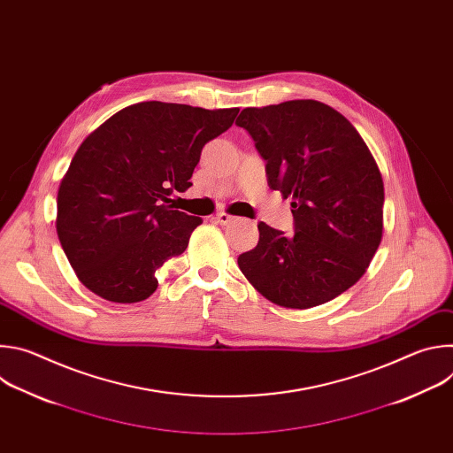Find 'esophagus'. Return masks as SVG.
Returning a JSON list of instances; mask_svg holds the SVG:
<instances>
[{
  "label": "esophagus",
  "instance_id": "esophagus-1",
  "mask_svg": "<svg viewBox=\"0 0 453 453\" xmlns=\"http://www.w3.org/2000/svg\"><path fill=\"white\" fill-rule=\"evenodd\" d=\"M213 219H215V222H219V224H222V226H227V224H231V222L234 220V217H231V215H227V213H217Z\"/></svg>",
  "mask_w": 453,
  "mask_h": 453
}]
</instances>
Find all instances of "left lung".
<instances>
[{"mask_svg": "<svg viewBox=\"0 0 453 453\" xmlns=\"http://www.w3.org/2000/svg\"><path fill=\"white\" fill-rule=\"evenodd\" d=\"M267 161L271 189L292 197L296 233L257 224L238 256L249 283L285 308H311L353 287L383 234V180L357 128L334 107L290 100L247 107L236 119Z\"/></svg>", "mask_w": 453, "mask_h": 453, "instance_id": "obj_1", "label": "left lung"}]
</instances>
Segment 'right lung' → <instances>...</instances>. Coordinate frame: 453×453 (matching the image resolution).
<instances>
[{
    "label": "right lung",
    "mask_w": 453,
    "mask_h": 453,
    "mask_svg": "<svg viewBox=\"0 0 453 453\" xmlns=\"http://www.w3.org/2000/svg\"><path fill=\"white\" fill-rule=\"evenodd\" d=\"M238 111L140 102L82 142L58 186L55 227L84 287L123 304L156 292V271L203 224L173 210L170 196L191 186L203 147Z\"/></svg>",
    "instance_id": "add662e5"
}]
</instances>
